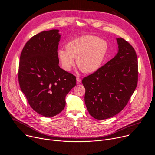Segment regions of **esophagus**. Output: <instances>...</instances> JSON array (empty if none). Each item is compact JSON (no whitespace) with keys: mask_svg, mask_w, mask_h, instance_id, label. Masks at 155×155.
<instances>
[{"mask_svg":"<svg viewBox=\"0 0 155 155\" xmlns=\"http://www.w3.org/2000/svg\"><path fill=\"white\" fill-rule=\"evenodd\" d=\"M81 82V80L80 78L77 77V84H80Z\"/></svg>","mask_w":155,"mask_h":155,"instance_id":"1","label":"esophagus"}]
</instances>
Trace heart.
I'll return each instance as SVG.
<instances>
[{
  "label": "heart",
  "instance_id": "obj_1",
  "mask_svg": "<svg viewBox=\"0 0 155 155\" xmlns=\"http://www.w3.org/2000/svg\"><path fill=\"white\" fill-rule=\"evenodd\" d=\"M108 43L99 37L86 35L71 40L65 48L58 51V58L63 69L69 71L74 65L84 73H93L100 69L108 51Z\"/></svg>",
  "mask_w": 155,
  "mask_h": 155
}]
</instances>
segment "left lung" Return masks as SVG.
I'll return each instance as SVG.
<instances>
[{
	"mask_svg": "<svg viewBox=\"0 0 155 155\" xmlns=\"http://www.w3.org/2000/svg\"><path fill=\"white\" fill-rule=\"evenodd\" d=\"M116 56L99 70L82 80L87 111L97 120L111 118L127 105L138 81V61L134 48L117 38Z\"/></svg>",
	"mask_w": 155,
	"mask_h": 155,
	"instance_id": "1",
	"label": "left lung"
}]
</instances>
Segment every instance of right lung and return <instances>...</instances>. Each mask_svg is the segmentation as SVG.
<instances>
[{
    "label": "right lung",
    "mask_w": 155,
    "mask_h": 155,
    "mask_svg": "<svg viewBox=\"0 0 155 155\" xmlns=\"http://www.w3.org/2000/svg\"><path fill=\"white\" fill-rule=\"evenodd\" d=\"M59 30L43 31L27 41L19 63L21 90L32 108L45 117L61 113L65 96L76 85V77L60 68Z\"/></svg>",
    "instance_id": "obj_1"
}]
</instances>
